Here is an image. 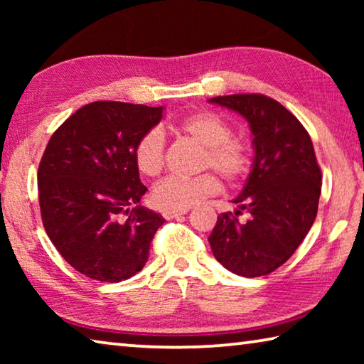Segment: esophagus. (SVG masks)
Segmentation results:
<instances>
[{"instance_id":"obj_1","label":"esophagus","mask_w":364,"mask_h":364,"mask_svg":"<svg viewBox=\"0 0 364 364\" xmlns=\"http://www.w3.org/2000/svg\"><path fill=\"white\" fill-rule=\"evenodd\" d=\"M186 213H188V208L186 210H165L162 215H164V218L171 220V218H178V217H181V215H186Z\"/></svg>"}]
</instances>
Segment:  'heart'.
Wrapping results in <instances>:
<instances>
[{
	"mask_svg": "<svg viewBox=\"0 0 364 364\" xmlns=\"http://www.w3.org/2000/svg\"><path fill=\"white\" fill-rule=\"evenodd\" d=\"M180 132L204 146L202 167H212L228 181H237L250 168V151L241 141L232 138V128L213 112H197L180 122ZM134 165L141 175L157 176L164 168L165 141L160 130H149L134 146ZM220 181L213 173L194 178L168 176L152 191L154 205L162 210H186L220 191Z\"/></svg>",
	"mask_w": 364,
	"mask_h": 364,
	"instance_id": "1",
	"label": "heart"
}]
</instances>
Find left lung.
<instances>
[{
	"label": "left lung",
	"mask_w": 364,
	"mask_h": 364,
	"mask_svg": "<svg viewBox=\"0 0 364 364\" xmlns=\"http://www.w3.org/2000/svg\"><path fill=\"white\" fill-rule=\"evenodd\" d=\"M208 102L244 117L252 133L250 173L208 236L213 257L231 273L257 278L286 263L316 218L321 170L304 125L263 95L218 96ZM245 211L247 222L237 215Z\"/></svg>",
	"instance_id": "1"
}]
</instances>
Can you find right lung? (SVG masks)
I'll use <instances>...</instances> for the list:
<instances>
[{"label": "right lung", "mask_w": 364, "mask_h": 364, "mask_svg": "<svg viewBox=\"0 0 364 364\" xmlns=\"http://www.w3.org/2000/svg\"><path fill=\"white\" fill-rule=\"evenodd\" d=\"M165 107L117 101L86 104L49 139L38 168L41 220L64 260L102 282L143 269L165 223L139 204L147 188L134 146L164 119Z\"/></svg>", "instance_id": "1"}]
</instances>
